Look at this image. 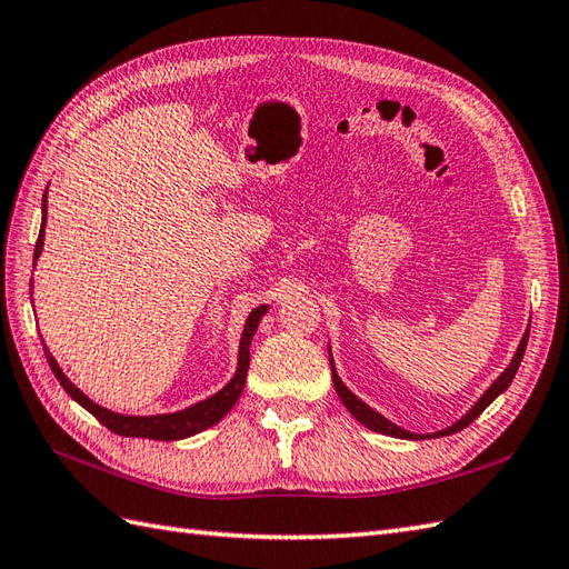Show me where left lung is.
Segmentation results:
<instances>
[{"label": "left lung", "mask_w": 569, "mask_h": 569, "mask_svg": "<svg viewBox=\"0 0 569 569\" xmlns=\"http://www.w3.org/2000/svg\"><path fill=\"white\" fill-rule=\"evenodd\" d=\"M527 341H529V327H527V331H523V337H521V341H519V348H517V353H515V358H512V362H509V366L505 368V372L498 377V380H495L486 391H483V397H480L469 411H466L457 423H451V426H447L445 430H437V432H428V435H418V432H409V430H403V428H399L397 423H391L389 418H385L382 413H377L375 409H370V406L366 403V401H360L351 389H348L343 382H341V377H339V372H337V368H333V358H331V351H329V362H331V377H333V389H337V395H339V399L343 401V406L348 411H351V416L358 420V423H362L366 426L368 430H375V432H382V435H389V437H401V440H426V437H445V435H455V432H459V430H463L466 426H471L473 420L483 413L488 406L498 399L502 391L512 385V380H515V375H517V370H519V366H521V358H523V351H527Z\"/></svg>", "instance_id": "obj_1"}]
</instances>
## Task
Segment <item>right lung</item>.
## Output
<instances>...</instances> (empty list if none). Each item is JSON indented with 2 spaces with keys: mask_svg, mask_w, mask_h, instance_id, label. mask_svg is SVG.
I'll use <instances>...</instances> for the list:
<instances>
[{
  "mask_svg": "<svg viewBox=\"0 0 569 569\" xmlns=\"http://www.w3.org/2000/svg\"><path fill=\"white\" fill-rule=\"evenodd\" d=\"M46 221H48V189L46 194H42V223H40V236L36 242V252L33 259L40 257L42 252V244H46ZM269 305H259L250 312L242 329V337H240V351H238V370L232 375V380L221 389L216 391L213 397L203 399L194 406H189L184 411H174V413H160V416H124V413H114L110 409H103V406H98L96 401H91L89 397L83 395V391L69 380V377L62 372V368L57 366V360L52 358V353L48 351V346L42 343V351H46V358L50 362V368L57 377V382L64 387L67 395L74 399L77 403H81L86 411L93 413L100 423H103L108 430L118 432L122 437H146V440H184V437H192L201 430H207L211 426H216L218 420H221L236 401L240 399L242 389H244V377H247V368H250V343L254 331L261 322V317L267 315Z\"/></svg>",
  "mask_w": 569,
  "mask_h": 569,
  "instance_id": "right-lung-1",
  "label": "right lung"
}]
</instances>
